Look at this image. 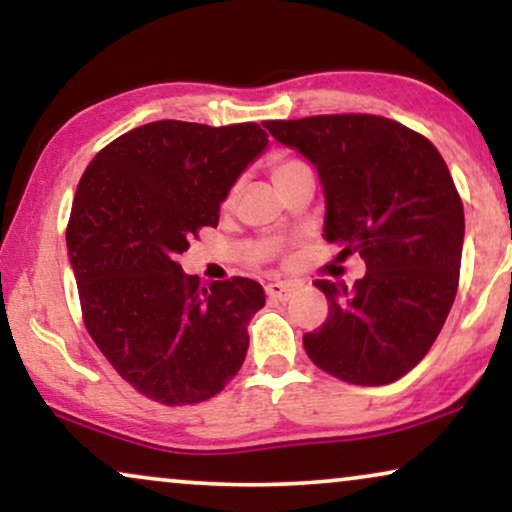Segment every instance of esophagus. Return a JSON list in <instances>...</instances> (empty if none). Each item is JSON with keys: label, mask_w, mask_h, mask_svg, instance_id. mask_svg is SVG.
Returning a JSON list of instances; mask_svg holds the SVG:
<instances>
[{"label": "esophagus", "mask_w": 512, "mask_h": 512, "mask_svg": "<svg viewBox=\"0 0 512 512\" xmlns=\"http://www.w3.org/2000/svg\"><path fill=\"white\" fill-rule=\"evenodd\" d=\"M292 292H295V285H290V283H269L267 285V297L276 299V302H288V299L292 297Z\"/></svg>", "instance_id": "1"}]
</instances>
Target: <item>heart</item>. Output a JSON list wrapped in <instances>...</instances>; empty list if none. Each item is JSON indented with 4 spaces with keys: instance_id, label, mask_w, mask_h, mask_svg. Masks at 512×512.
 I'll list each match as a JSON object with an SVG mask.
<instances>
[{
    "instance_id": "obj_1",
    "label": "heart",
    "mask_w": 512,
    "mask_h": 512,
    "mask_svg": "<svg viewBox=\"0 0 512 512\" xmlns=\"http://www.w3.org/2000/svg\"><path fill=\"white\" fill-rule=\"evenodd\" d=\"M299 161H295V159H276L274 163H271V175H274V180L276 177H281L285 170H290L292 166H297Z\"/></svg>"
}]
</instances>
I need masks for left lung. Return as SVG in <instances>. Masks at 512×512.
Listing matches in <instances>:
<instances>
[{"instance_id": "8db88e82", "label": "left lung", "mask_w": 512, "mask_h": 512, "mask_svg": "<svg viewBox=\"0 0 512 512\" xmlns=\"http://www.w3.org/2000/svg\"><path fill=\"white\" fill-rule=\"evenodd\" d=\"M318 170L327 243L358 252L365 276L316 281L330 313L306 332L320 370L356 386H384L421 363L459 288L463 203L433 142L374 114L264 121Z\"/></svg>"}]
</instances>
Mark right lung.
<instances>
[{"mask_svg":"<svg viewBox=\"0 0 512 512\" xmlns=\"http://www.w3.org/2000/svg\"><path fill=\"white\" fill-rule=\"evenodd\" d=\"M257 124L152 121L93 156L74 194L67 255L88 335L109 365L161 405L213 398L241 370L257 281L203 285L177 255L269 145Z\"/></svg>","mask_w":512,"mask_h":512,"instance_id":"add662e5","label":"right lung"}]
</instances>
